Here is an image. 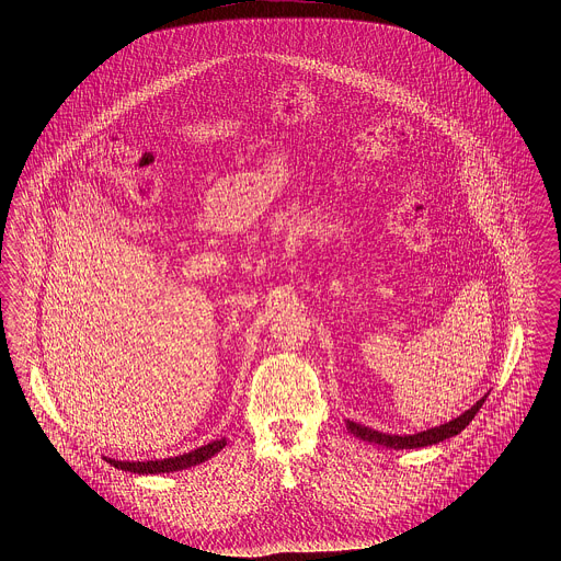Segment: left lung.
<instances>
[{"instance_id":"8db88e82","label":"left lung","mask_w":561,"mask_h":561,"mask_svg":"<svg viewBox=\"0 0 561 561\" xmlns=\"http://www.w3.org/2000/svg\"><path fill=\"white\" fill-rule=\"evenodd\" d=\"M485 398H488V393L480 401H476L469 410H465L460 416L453 419L450 423H444L439 427H431L427 431L414 433V435H391V433H382V431L364 427V425L353 423V421H347V428L355 437H359V439H364L368 444H378V446L391 448V450L425 448V446H433V444H439L444 439H450L454 435H458L462 428L467 427L476 419V414L480 412L481 403L485 401Z\"/></svg>"}]
</instances>
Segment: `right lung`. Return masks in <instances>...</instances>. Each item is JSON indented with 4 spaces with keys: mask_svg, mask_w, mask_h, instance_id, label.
Masks as SVG:
<instances>
[{
    "mask_svg": "<svg viewBox=\"0 0 561 561\" xmlns=\"http://www.w3.org/2000/svg\"><path fill=\"white\" fill-rule=\"evenodd\" d=\"M227 446V439H216L210 442L197 450L181 454V456H172V458H161V460H115V458H107L108 465H113L115 469L122 471H130V473H138V476H158V473H172V471H183L188 467H195L208 458H213L214 454L220 453Z\"/></svg>",
    "mask_w": 561,
    "mask_h": 561,
    "instance_id": "right-lung-1",
    "label": "right lung"
}]
</instances>
